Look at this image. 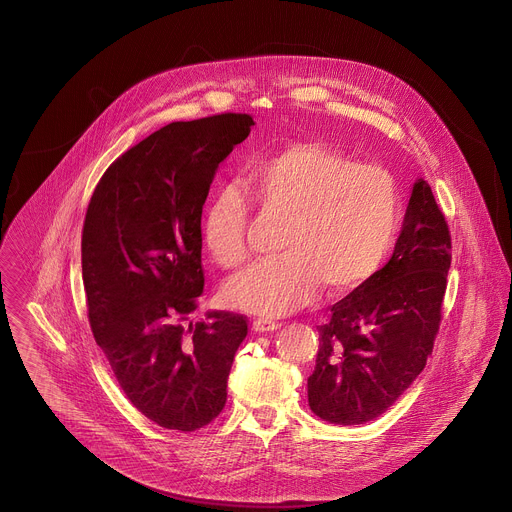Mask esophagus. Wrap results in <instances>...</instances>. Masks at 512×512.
Instances as JSON below:
<instances>
[{"instance_id":"1","label":"esophagus","mask_w":512,"mask_h":512,"mask_svg":"<svg viewBox=\"0 0 512 512\" xmlns=\"http://www.w3.org/2000/svg\"><path fill=\"white\" fill-rule=\"evenodd\" d=\"M281 324H277V322H271V320H263V318H259V320H253V330L255 332H273V330H277Z\"/></svg>"}]
</instances>
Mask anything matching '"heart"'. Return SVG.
<instances>
[{
    "label": "heart",
    "instance_id": "obj_1",
    "mask_svg": "<svg viewBox=\"0 0 512 512\" xmlns=\"http://www.w3.org/2000/svg\"><path fill=\"white\" fill-rule=\"evenodd\" d=\"M263 214L283 218L277 259L259 261L225 287L231 308L285 316L308 306L320 285L346 294L387 263L403 221V194L383 166L356 164L322 141H298L247 172ZM249 204L237 188L212 194L202 216V241L223 267L249 257Z\"/></svg>",
    "mask_w": 512,
    "mask_h": 512
}]
</instances>
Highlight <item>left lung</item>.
Listing matches in <instances>:
<instances>
[{
	"instance_id": "8db88e82",
	"label": "left lung",
	"mask_w": 512,
	"mask_h": 512,
	"mask_svg": "<svg viewBox=\"0 0 512 512\" xmlns=\"http://www.w3.org/2000/svg\"><path fill=\"white\" fill-rule=\"evenodd\" d=\"M450 263L448 221L429 184L417 180L389 263L336 302L328 324L318 326L320 348L308 379L318 417L367 423L417 379L440 332Z\"/></svg>"
}]
</instances>
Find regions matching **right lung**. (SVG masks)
Returning <instances> with one entry per match:
<instances>
[{
    "instance_id": "right-lung-1",
    "label": "right lung",
    "mask_w": 512,
    "mask_h": 512,
    "mask_svg": "<svg viewBox=\"0 0 512 512\" xmlns=\"http://www.w3.org/2000/svg\"><path fill=\"white\" fill-rule=\"evenodd\" d=\"M247 113L170 123L101 176L83 225V281L93 336L137 411L196 431L221 415L247 316L210 312L202 206L216 168L253 127Z\"/></svg>"
}]
</instances>
